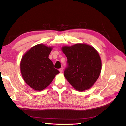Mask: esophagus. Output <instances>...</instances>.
<instances>
[{
	"label": "esophagus",
	"mask_w": 126,
	"mask_h": 126,
	"mask_svg": "<svg viewBox=\"0 0 126 126\" xmlns=\"http://www.w3.org/2000/svg\"><path fill=\"white\" fill-rule=\"evenodd\" d=\"M63 70V69L62 68H60V69H59V71H60V72H62Z\"/></svg>",
	"instance_id": "obj_1"
}]
</instances>
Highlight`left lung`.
I'll use <instances>...</instances> for the list:
<instances>
[{
	"label": "left lung",
	"instance_id": "8db88e82",
	"mask_svg": "<svg viewBox=\"0 0 126 126\" xmlns=\"http://www.w3.org/2000/svg\"><path fill=\"white\" fill-rule=\"evenodd\" d=\"M67 57V67L64 70L66 79L79 91L89 89L97 81L101 70L99 55L89 45L77 44L62 48Z\"/></svg>",
	"mask_w": 126,
	"mask_h": 126
}]
</instances>
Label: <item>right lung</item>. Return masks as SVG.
Masks as SVG:
<instances>
[{
  "mask_svg": "<svg viewBox=\"0 0 126 126\" xmlns=\"http://www.w3.org/2000/svg\"><path fill=\"white\" fill-rule=\"evenodd\" d=\"M51 50L52 48L43 44L37 45L27 52L21 60L22 77L27 84L36 90L46 88L59 73L49 58Z\"/></svg>",
  "mask_w": 126,
  "mask_h": 126,
  "instance_id": "add662e5",
  "label": "right lung"
}]
</instances>
